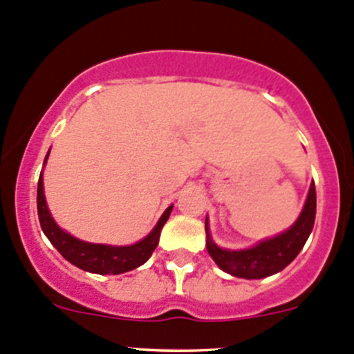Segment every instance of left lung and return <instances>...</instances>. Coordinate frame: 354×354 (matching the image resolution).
<instances>
[{
  "mask_svg": "<svg viewBox=\"0 0 354 354\" xmlns=\"http://www.w3.org/2000/svg\"><path fill=\"white\" fill-rule=\"evenodd\" d=\"M315 214H317V190H315V183H311L306 204L297 221L282 235L264 240L252 249L245 250L219 249L209 236L207 219H205L207 252L219 268L230 275L247 280L264 279L286 268L301 252L313 230Z\"/></svg>",
  "mask_w": 354,
  "mask_h": 354,
  "instance_id": "1",
  "label": "left lung"
}]
</instances>
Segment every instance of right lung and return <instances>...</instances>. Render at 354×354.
I'll use <instances>...</instances> for the list:
<instances>
[{
    "mask_svg": "<svg viewBox=\"0 0 354 354\" xmlns=\"http://www.w3.org/2000/svg\"><path fill=\"white\" fill-rule=\"evenodd\" d=\"M171 211H173V205H169L166 209V212L160 216L156 228L145 239L133 243V245L114 247L102 245V243H88L74 239L68 233H65L64 230L58 228V225L53 221L50 211H48L46 201H44L43 176H39V181H37V216H39V223L44 235L48 236V240L53 243L55 249L68 263H72L77 268L84 270V272L98 273V275H109V273L119 275V273L129 272V270H135L138 266H142L152 256L153 250H156L157 243H159L160 230H162L164 223L169 218Z\"/></svg>",
    "mask_w": 354,
    "mask_h": 354,
    "instance_id": "right-lung-1",
    "label": "right lung"
}]
</instances>
